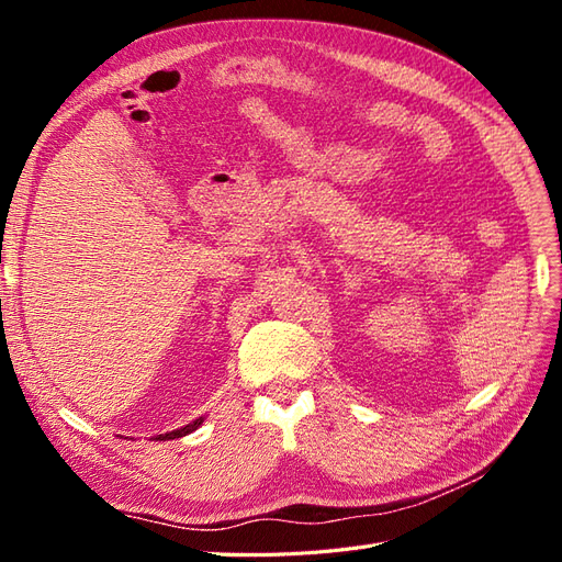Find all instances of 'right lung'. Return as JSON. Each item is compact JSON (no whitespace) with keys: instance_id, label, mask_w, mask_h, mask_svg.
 <instances>
[{"instance_id":"obj_1","label":"right lung","mask_w":562,"mask_h":562,"mask_svg":"<svg viewBox=\"0 0 562 562\" xmlns=\"http://www.w3.org/2000/svg\"><path fill=\"white\" fill-rule=\"evenodd\" d=\"M201 422H203V417H199V419L190 422V424H187V427H182V429H176V431H168V434H161V436H157V440H173V438H182V436H187V434H192V431H196V429L201 427Z\"/></svg>"}]
</instances>
